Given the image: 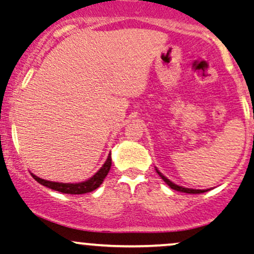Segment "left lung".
Masks as SVG:
<instances>
[{"label": "left lung", "instance_id": "8db88e82", "mask_svg": "<svg viewBox=\"0 0 254 254\" xmlns=\"http://www.w3.org/2000/svg\"><path fill=\"white\" fill-rule=\"evenodd\" d=\"M157 173H158V175L161 176L163 180H164L165 183L168 184V186H170V188H172L173 190L180 191V192H185V193H202V192H205V190H193V189H186V188H183V186H179V185H176V184L172 183V181H170L169 179L165 178V176L163 175L162 173H159L158 170H157Z\"/></svg>", "mask_w": 254, "mask_h": 254}]
</instances>
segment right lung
Returning <instances> with one entry per match:
<instances>
[{
    "mask_svg": "<svg viewBox=\"0 0 254 254\" xmlns=\"http://www.w3.org/2000/svg\"><path fill=\"white\" fill-rule=\"evenodd\" d=\"M112 165V158L111 154L108 156L105 164L102 165L100 170L96 173L92 178H90L89 180L84 181V183L79 184H63V183H53V181H47L44 179L37 178L36 175H33V178L35 179L39 184L46 186V188L51 189V190H55L58 192H62V193H69V194H82L87 193V192H91L98 188V186L102 184V181L105 180V178L108 174L109 169H111Z\"/></svg>",
    "mask_w": 254,
    "mask_h": 254,
    "instance_id": "1",
    "label": "right lung"
}]
</instances>
